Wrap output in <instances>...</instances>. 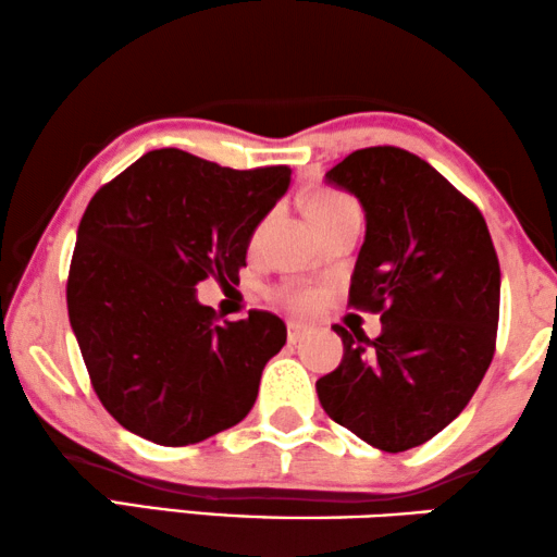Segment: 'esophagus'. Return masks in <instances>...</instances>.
<instances>
[{
  "label": "esophagus",
  "instance_id": "obj_1",
  "mask_svg": "<svg viewBox=\"0 0 557 557\" xmlns=\"http://www.w3.org/2000/svg\"><path fill=\"white\" fill-rule=\"evenodd\" d=\"M286 329H288V342H298V338L306 334V329H309V326L301 324V321H288Z\"/></svg>",
  "mask_w": 557,
  "mask_h": 557
}]
</instances>
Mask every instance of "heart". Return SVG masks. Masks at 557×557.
<instances>
[{
	"mask_svg": "<svg viewBox=\"0 0 557 557\" xmlns=\"http://www.w3.org/2000/svg\"><path fill=\"white\" fill-rule=\"evenodd\" d=\"M346 203L344 196H336V193H317V196L309 198V215L313 213H321V211H329V208H336ZM276 296L284 301L286 306H292V309H309L317 301V296L309 288H301V286H284L278 288Z\"/></svg>",
	"mask_w": 557,
	"mask_h": 557,
	"instance_id": "obj_1",
	"label": "heart"
}]
</instances>
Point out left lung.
Listing matches in <instances>:
<instances>
[{
	"label": "left lung",
	"instance_id": "left-lung-1",
	"mask_svg": "<svg viewBox=\"0 0 557 557\" xmlns=\"http://www.w3.org/2000/svg\"><path fill=\"white\" fill-rule=\"evenodd\" d=\"M354 193L367 236L349 306L382 313V334L334 324L344 357L317 382L336 424L384 453L445 430L495 354L499 261L480 208L414 152L376 145L326 173Z\"/></svg>",
	"mask_w": 557,
	"mask_h": 557
}]
</instances>
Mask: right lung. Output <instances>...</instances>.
<instances>
[{"instance_id": "add662e5", "label": "right lung", "mask_w": 557, "mask_h": 557, "mask_svg": "<svg viewBox=\"0 0 557 557\" xmlns=\"http://www.w3.org/2000/svg\"><path fill=\"white\" fill-rule=\"evenodd\" d=\"M288 183V165L233 171L163 148L87 203L67 276L70 324L95 394L125 430L185 447L251 412L286 324L271 311L219 324L196 286L238 281L256 225Z\"/></svg>"}]
</instances>
